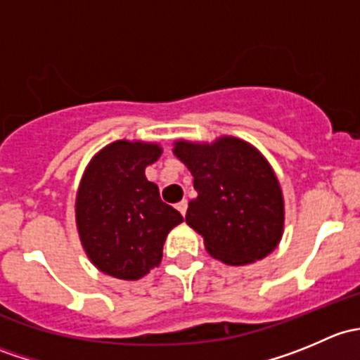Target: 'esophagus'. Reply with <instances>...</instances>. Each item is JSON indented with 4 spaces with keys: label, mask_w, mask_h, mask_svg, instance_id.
<instances>
[{
    "label": "esophagus",
    "mask_w": 360,
    "mask_h": 360,
    "mask_svg": "<svg viewBox=\"0 0 360 360\" xmlns=\"http://www.w3.org/2000/svg\"><path fill=\"white\" fill-rule=\"evenodd\" d=\"M176 209L179 210V212L184 216V214H186V209H188V202H186V200H181V202L176 205Z\"/></svg>",
    "instance_id": "obj_1"
}]
</instances>
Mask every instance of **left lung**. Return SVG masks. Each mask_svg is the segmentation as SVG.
<instances>
[{
    "label": "left lung",
    "instance_id": "left-lung-1",
    "mask_svg": "<svg viewBox=\"0 0 360 360\" xmlns=\"http://www.w3.org/2000/svg\"><path fill=\"white\" fill-rule=\"evenodd\" d=\"M174 155L193 176L197 198L186 223L203 237L207 252L226 264L263 259L284 231V198L266 158L245 141H176Z\"/></svg>",
    "mask_w": 360,
    "mask_h": 360
}]
</instances>
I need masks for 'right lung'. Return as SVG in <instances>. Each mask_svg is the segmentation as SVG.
I'll return each instance as SVG.
<instances>
[{
    "instance_id": "1",
    "label": "right lung",
    "mask_w": 360,
    "mask_h": 360,
    "mask_svg": "<svg viewBox=\"0 0 360 360\" xmlns=\"http://www.w3.org/2000/svg\"><path fill=\"white\" fill-rule=\"evenodd\" d=\"M162 155L157 143L115 141L83 172L76 193V226L89 259L103 274L137 281L158 266L167 235L183 223L146 179Z\"/></svg>"
}]
</instances>
